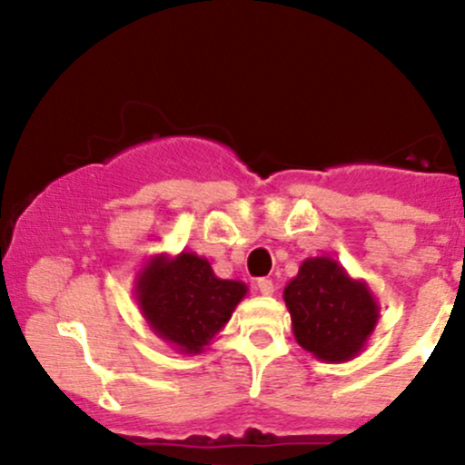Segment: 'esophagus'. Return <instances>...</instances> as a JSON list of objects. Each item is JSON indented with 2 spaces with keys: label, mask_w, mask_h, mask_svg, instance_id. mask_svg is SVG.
I'll use <instances>...</instances> for the list:
<instances>
[{
  "label": "esophagus",
  "mask_w": 465,
  "mask_h": 465,
  "mask_svg": "<svg viewBox=\"0 0 465 465\" xmlns=\"http://www.w3.org/2000/svg\"><path fill=\"white\" fill-rule=\"evenodd\" d=\"M258 291L262 292V295H273L275 292V286H273V282L271 280H266V277H262V280H258Z\"/></svg>",
  "instance_id": "esophagus-1"
}]
</instances>
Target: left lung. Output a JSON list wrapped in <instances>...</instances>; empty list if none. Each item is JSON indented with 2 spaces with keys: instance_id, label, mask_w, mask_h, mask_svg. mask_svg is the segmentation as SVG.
I'll list each match as a JSON object with an SVG mask.
<instances>
[{
  "instance_id": "left-lung-1",
  "label": "left lung",
  "mask_w": 465,
  "mask_h": 465,
  "mask_svg": "<svg viewBox=\"0 0 465 465\" xmlns=\"http://www.w3.org/2000/svg\"><path fill=\"white\" fill-rule=\"evenodd\" d=\"M292 334L323 362H348L365 350L381 306L365 280H354L330 255L303 260L284 288Z\"/></svg>"
}]
</instances>
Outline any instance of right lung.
<instances>
[{"mask_svg":"<svg viewBox=\"0 0 465 465\" xmlns=\"http://www.w3.org/2000/svg\"><path fill=\"white\" fill-rule=\"evenodd\" d=\"M247 284L221 280L194 251L157 253L135 275L142 317L159 339L181 354H201L221 334L247 295Z\"/></svg>","mask_w":465,"mask_h":465,"instance_id":"add662e5","label":"right lung"}]
</instances>
